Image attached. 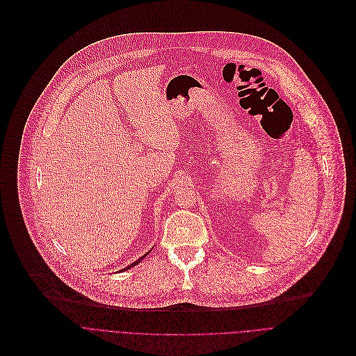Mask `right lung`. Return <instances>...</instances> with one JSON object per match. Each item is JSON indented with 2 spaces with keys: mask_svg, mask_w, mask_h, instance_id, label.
Here are the masks:
<instances>
[{
  "mask_svg": "<svg viewBox=\"0 0 356 356\" xmlns=\"http://www.w3.org/2000/svg\"><path fill=\"white\" fill-rule=\"evenodd\" d=\"M147 254H149V252H147ZM147 254H146V255H147ZM146 255H143V257H141V258H138V259H137V261H136V262H133V264H130V265H129V266H126V268H124V269H120V270H126V269H129V268H131V266H134V265H137V264H138V262H140V261H141V259H143V258H145V257H146Z\"/></svg>",
  "mask_w": 356,
  "mask_h": 356,
  "instance_id": "1",
  "label": "right lung"
}]
</instances>
